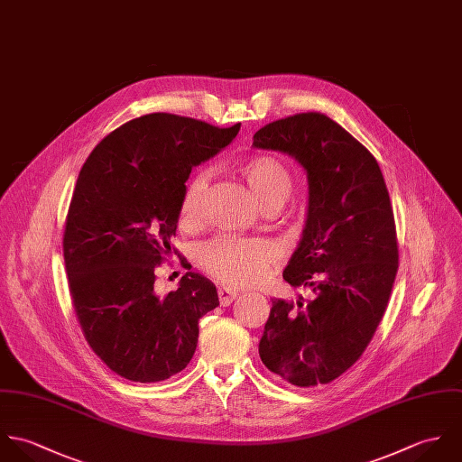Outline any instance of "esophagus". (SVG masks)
<instances>
[{"label":"esophagus","instance_id":"34e87169","mask_svg":"<svg viewBox=\"0 0 462 462\" xmlns=\"http://www.w3.org/2000/svg\"><path fill=\"white\" fill-rule=\"evenodd\" d=\"M217 296H219V303H221L223 307H228V305L237 298V292L228 291V289H219V291H217Z\"/></svg>","mask_w":462,"mask_h":462}]
</instances>
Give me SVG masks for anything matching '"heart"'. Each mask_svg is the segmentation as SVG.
Returning <instances> with one entry per match:
<instances>
[{
    "instance_id": "b5f03b06",
    "label": "heart",
    "mask_w": 462,
    "mask_h": 462,
    "mask_svg": "<svg viewBox=\"0 0 462 462\" xmlns=\"http://www.w3.org/2000/svg\"><path fill=\"white\" fill-rule=\"evenodd\" d=\"M237 173L263 208H280L294 189L291 168L270 153L248 157L239 164ZM205 190L207 179L203 173H196L185 182L179 205L182 228H192L199 221ZM278 259L277 248L268 241L217 237L201 246L198 264L208 277L226 287L239 289L266 280L277 266Z\"/></svg>"
}]
</instances>
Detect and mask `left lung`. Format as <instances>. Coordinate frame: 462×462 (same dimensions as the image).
Instances as JSON below:
<instances>
[{"label":"left lung","instance_id":"obj_1","mask_svg":"<svg viewBox=\"0 0 462 462\" xmlns=\"http://www.w3.org/2000/svg\"><path fill=\"white\" fill-rule=\"evenodd\" d=\"M254 146L307 170V223L283 280L316 292L307 303L273 300L259 354L292 385L330 383L361 359L389 303L398 272L389 192L368 148L321 112L268 123Z\"/></svg>","mask_w":462,"mask_h":462}]
</instances>
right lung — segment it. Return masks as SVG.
I'll return each instance as SVG.
<instances>
[{
    "label": "right lung",
    "mask_w": 462,
    "mask_h": 462,
    "mask_svg": "<svg viewBox=\"0 0 462 462\" xmlns=\"http://www.w3.org/2000/svg\"><path fill=\"white\" fill-rule=\"evenodd\" d=\"M239 128L146 114L101 139L80 170L62 241L69 294L94 354L126 380L152 383L182 371L199 318L219 305L216 285L198 273L187 272L164 296L155 282L179 254L171 239L190 170Z\"/></svg>",
    "instance_id": "right-lung-1"
}]
</instances>
